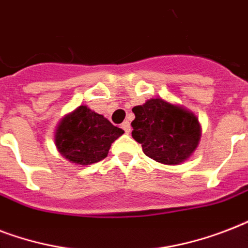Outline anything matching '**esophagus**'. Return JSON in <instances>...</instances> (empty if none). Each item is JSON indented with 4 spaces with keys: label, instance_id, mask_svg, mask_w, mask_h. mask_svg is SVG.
<instances>
[{
    "label": "esophagus",
    "instance_id": "esophagus-1",
    "mask_svg": "<svg viewBox=\"0 0 248 248\" xmlns=\"http://www.w3.org/2000/svg\"><path fill=\"white\" fill-rule=\"evenodd\" d=\"M121 127L124 128V131L126 132V134H128V132L131 131V126H130V122H128V121H124V124H121Z\"/></svg>",
    "mask_w": 248,
    "mask_h": 248
}]
</instances>
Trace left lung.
I'll list each match as a JSON object with an SVG mask.
<instances>
[{"mask_svg":"<svg viewBox=\"0 0 248 248\" xmlns=\"http://www.w3.org/2000/svg\"><path fill=\"white\" fill-rule=\"evenodd\" d=\"M132 138L149 158L163 165H180L193 155L201 139L194 113L161 97L132 108Z\"/></svg>","mask_w":248,"mask_h":248,"instance_id":"left-lung-1","label":"left lung"}]
</instances>
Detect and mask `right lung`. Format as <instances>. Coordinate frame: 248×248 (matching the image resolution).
<instances>
[{
    "mask_svg": "<svg viewBox=\"0 0 248 248\" xmlns=\"http://www.w3.org/2000/svg\"><path fill=\"white\" fill-rule=\"evenodd\" d=\"M124 130L86 105L67 114L55 131V145L64 158L77 165H93L108 155L109 148Z\"/></svg>",
    "mask_w": 248,
    "mask_h": 248,
    "instance_id": "add662e5",
    "label": "right lung"
}]
</instances>
